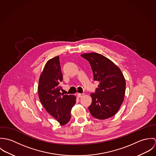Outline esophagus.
<instances>
[{
	"mask_svg": "<svg viewBox=\"0 0 156 156\" xmlns=\"http://www.w3.org/2000/svg\"><path fill=\"white\" fill-rule=\"evenodd\" d=\"M77 95V97L79 98H81V97H82L84 95V94H79V93H78Z\"/></svg>",
	"mask_w": 156,
	"mask_h": 156,
	"instance_id": "1",
	"label": "esophagus"
}]
</instances>
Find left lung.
Listing matches in <instances>:
<instances>
[{
	"mask_svg": "<svg viewBox=\"0 0 156 156\" xmlns=\"http://www.w3.org/2000/svg\"><path fill=\"white\" fill-rule=\"evenodd\" d=\"M81 56L89 61L94 80L99 82L95 93H91L92 103L88 107L95 118L105 119L119 109L125 95L126 80L122 73L112 61L97 53H87Z\"/></svg>",
	"mask_w": 156,
	"mask_h": 156,
	"instance_id": "left-lung-1",
	"label": "left lung"
}]
</instances>
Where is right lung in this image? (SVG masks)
Wrapping results in <instances>:
<instances>
[{"label":"right lung","mask_w":156,"mask_h":156,"mask_svg":"<svg viewBox=\"0 0 156 156\" xmlns=\"http://www.w3.org/2000/svg\"><path fill=\"white\" fill-rule=\"evenodd\" d=\"M62 81L59 57L55 56L45 64L39 79L38 91L46 111L57 119L61 126H64L71 118V111L76 103V97L60 92Z\"/></svg>","instance_id":"add662e5"}]
</instances>
